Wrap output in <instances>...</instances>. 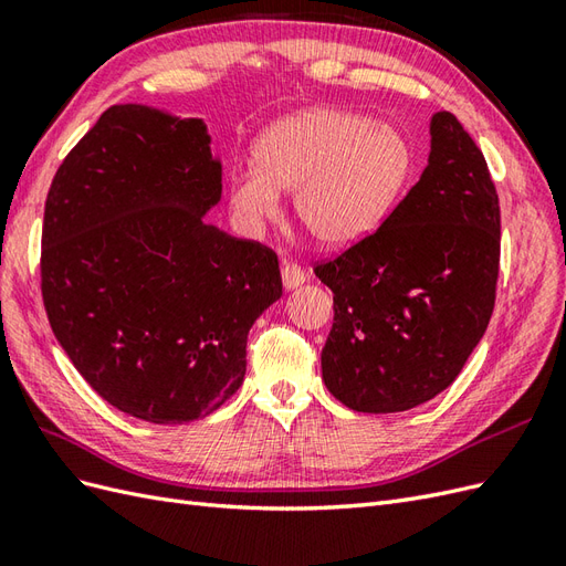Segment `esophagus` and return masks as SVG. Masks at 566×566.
<instances>
[{"label": "esophagus", "mask_w": 566, "mask_h": 566, "mask_svg": "<svg viewBox=\"0 0 566 566\" xmlns=\"http://www.w3.org/2000/svg\"><path fill=\"white\" fill-rule=\"evenodd\" d=\"M303 282H306V272H303L296 263H284L282 265V284H284L286 292L298 289Z\"/></svg>", "instance_id": "esophagus-1"}]
</instances>
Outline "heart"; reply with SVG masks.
Segmentation results:
<instances>
[{
	"mask_svg": "<svg viewBox=\"0 0 566 566\" xmlns=\"http://www.w3.org/2000/svg\"><path fill=\"white\" fill-rule=\"evenodd\" d=\"M416 153L387 122L313 107L274 122L255 143V167L229 179V202L245 227L277 217L280 191L294 193L306 234L339 249L378 229L413 179Z\"/></svg>",
	"mask_w": 566,
	"mask_h": 566,
	"instance_id": "heart-1",
	"label": "heart"
}]
</instances>
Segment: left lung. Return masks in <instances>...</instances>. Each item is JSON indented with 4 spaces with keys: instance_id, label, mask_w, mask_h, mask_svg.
I'll list each match as a JSON object with an SVG mask.
<instances>
[{
    "instance_id": "1",
    "label": "left lung",
    "mask_w": 566,
    "mask_h": 566,
    "mask_svg": "<svg viewBox=\"0 0 566 566\" xmlns=\"http://www.w3.org/2000/svg\"><path fill=\"white\" fill-rule=\"evenodd\" d=\"M315 274L335 294L321 360L344 407L409 411L457 380L495 308L500 200L452 112L432 114L428 167L392 214Z\"/></svg>"
}]
</instances>
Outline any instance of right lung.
I'll return each mask as SVG.
<instances>
[{
	"label": "right lung",
	"mask_w": 566,
	"mask_h": 566,
	"mask_svg": "<svg viewBox=\"0 0 566 566\" xmlns=\"http://www.w3.org/2000/svg\"><path fill=\"white\" fill-rule=\"evenodd\" d=\"M222 165L208 126L114 105L56 169L42 301L95 392L140 421L206 418L237 392L245 339L282 296L277 255L208 224Z\"/></svg>",
	"instance_id": "right-lung-1"
}]
</instances>
